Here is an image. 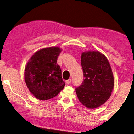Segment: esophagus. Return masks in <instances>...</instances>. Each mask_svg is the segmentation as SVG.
Here are the masks:
<instances>
[{"instance_id":"obj_1","label":"esophagus","mask_w":134,"mask_h":134,"mask_svg":"<svg viewBox=\"0 0 134 134\" xmlns=\"http://www.w3.org/2000/svg\"><path fill=\"white\" fill-rule=\"evenodd\" d=\"M71 79H69L67 80L66 81H65V82H66L67 84H70V83H71Z\"/></svg>"}]
</instances>
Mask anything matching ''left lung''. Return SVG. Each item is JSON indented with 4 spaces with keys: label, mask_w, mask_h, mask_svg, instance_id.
Returning <instances> with one entry per match:
<instances>
[{
    "label": "left lung",
    "mask_w": 134,
    "mask_h": 134,
    "mask_svg": "<svg viewBox=\"0 0 134 134\" xmlns=\"http://www.w3.org/2000/svg\"><path fill=\"white\" fill-rule=\"evenodd\" d=\"M83 82L76 92L78 99L88 109H95L104 104L114 88L111 68L104 55L98 51L84 52L81 56Z\"/></svg>",
    "instance_id": "left-lung-1"
}]
</instances>
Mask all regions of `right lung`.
<instances>
[{"instance_id": "1", "label": "right lung", "mask_w": 134, "mask_h": 134, "mask_svg": "<svg viewBox=\"0 0 134 134\" xmlns=\"http://www.w3.org/2000/svg\"><path fill=\"white\" fill-rule=\"evenodd\" d=\"M58 47L42 49L31 56L25 65V82L31 94L40 100H48L58 95L65 86L57 58Z\"/></svg>"}]
</instances>
